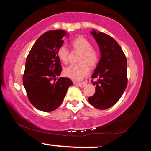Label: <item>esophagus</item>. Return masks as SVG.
<instances>
[{
    "label": "esophagus",
    "instance_id": "obj_1",
    "mask_svg": "<svg viewBox=\"0 0 151 151\" xmlns=\"http://www.w3.org/2000/svg\"><path fill=\"white\" fill-rule=\"evenodd\" d=\"M74 84H76V85L79 86V87H84V86L86 85L85 83H79V82H74Z\"/></svg>",
    "mask_w": 151,
    "mask_h": 151
}]
</instances>
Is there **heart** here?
Here are the masks:
<instances>
[{"label": "heart", "mask_w": 151, "mask_h": 151, "mask_svg": "<svg viewBox=\"0 0 151 151\" xmlns=\"http://www.w3.org/2000/svg\"><path fill=\"white\" fill-rule=\"evenodd\" d=\"M72 51L79 52L77 65H70L64 69V75L75 81L81 80L89 74V67L94 68L99 62L97 50L91 47L89 40L82 36H79L70 43ZM57 56L60 61L67 63L70 53L64 46L60 47L57 51Z\"/></svg>", "instance_id": "heart-1"}]
</instances>
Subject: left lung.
Segmentation results:
<instances>
[{"label": "left lung", "mask_w": 151, "mask_h": 151, "mask_svg": "<svg viewBox=\"0 0 151 151\" xmlns=\"http://www.w3.org/2000/svg\"><path fill=\"white\" fill-rule=\"evenodd\" d=\"M91 34L97 42L101 57L91 75L94 94L88 99L93 107L104 110L120 99L127 86V60L122 49L113 37L93 30Z\"/></svg>", "instance_id": "8db88e82"}]
</instances>
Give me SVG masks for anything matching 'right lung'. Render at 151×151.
Masks as SVG:
<instances>
[{
	"label": "right lung",
	"mask_w": 151,
	"mask_h": 151,
	"mask_svg": "<svg viewBox=\"0 0 151 151\" xmlns=\"http://www.w3.org/2000/svg\"><path fill=\"white\" fill-rule=\"evenodd\" d=\"M67 35L62 30L45 32L35 42L26 59L23 85L29 101L40 111L50 112L58 109L73 84L69 78H57L62 69L57 51Z\"/></svg>",
	"instance_id": "right-lung-1"
}]
</instances>
